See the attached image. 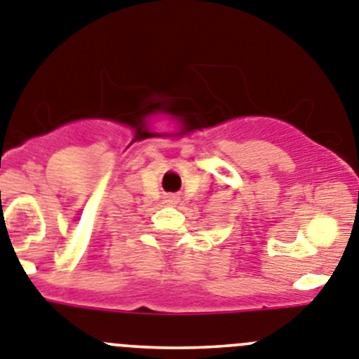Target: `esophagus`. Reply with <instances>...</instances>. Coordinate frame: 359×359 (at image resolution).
Returning <instances> with one entry per match:
<instances>
[{
    "label": "esophagus",
    "instance_id": "1",
    "mask_svg": "<svg viewBox=\"0 0 359 359\" xmlns=\"http://www.w3.org/2000/svg\"><path fill=\"white\" fill-rule=\"evenodd\" d=\"M165 203L167 205H177V203H180V197H177L176 194H167Z\"/></svg>",
    "mask_w": 359,
    "mask_h": 359
}]
</instances>
